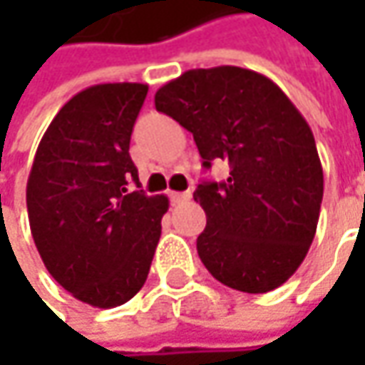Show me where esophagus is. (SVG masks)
I'll list each match as a JSON object with an SVG mask.
<instances>
[{"mask_svg":"<svg viewBox=\"0 0 365 365\" xmlns=\"http://www.w3.org/2000/svg\"><path fill=\"white\" fill-rule=\"evenodd\" d=\"M189 190H185V192H170V201H173V203H182V201H189Z\"/></svg>","mask_w":365,"mask_h":365,"instance_id":"esophagus-1","label":"esophagus"}]
</instances>
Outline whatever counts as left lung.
Segmentation results:
<instances>
[{
	"mask_svg": "<svg viewBox=\"0 0 365 365\" xmlns=\"http://www.w3.org/2000/svg\"><path fill=\"white\" fill-rule=\"evenodd\" d=\"M158 111L189 130L205 168L227 162L225 182H203L195 201L205 268L225 287L262 294L302 264L319 223L323 166L315 138L284 91L250 68H192L154 95Z\"/></svg>",
	"mask_w": 365,
	"mask_h": 365,
	"instance_id": "8db88e82",
	"label": "left lung"
}]
</instances>
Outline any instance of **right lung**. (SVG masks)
<instances>
[{
    "label": "right lung",
    "instance_id": "right-lung-1",
    "mask_svg": "<svg viewBox=\"0 0 365 365\" xmlns=\"http://www.w3.org/2000/svg\"><path fill=\"white\" fill-rule=\"evenodd\" d=\"M144 83L93 85L68 99L44 132L26 205L38 254L52 278L97 309L128 302L144 287L168 197L128 190Z\"/></svg>",
    "mask_w": 365,
    "mask_h": 365
}]
</instances>
